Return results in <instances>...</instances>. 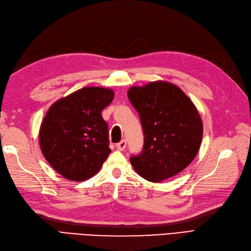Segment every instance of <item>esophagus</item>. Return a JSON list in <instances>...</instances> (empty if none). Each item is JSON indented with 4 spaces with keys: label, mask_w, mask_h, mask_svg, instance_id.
<instances>
[{
    "label": "esophagus",
    "mask_w": 251,
    "mask_h": 251,
    "mask_svg": "<svg viewBox=\"0 0 251 251\" xmlns=\"http://www.w3.org/2000/svg\"><path fill=\"white\" fill-rule=\"evenodd\" d=\"M116 147L118 150H125L126 147V140H122L121 142H119L118 144L116 145Z\"/></svg>",
    "instance_id": "34e87169"
}]
</instances>
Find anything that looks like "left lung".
<instances>
[{"label":"left lung","mask_w":251,"mask_h":251,"mask_svg":"<svg viewBox=\"0 0 251 251\" xmlns=\"http://www.w3.org/2000/svg\"><path fill=\"white\" fill-rule=\"evenodd\" d=\"M127 97L140 115L144 146L130 158L133 169L145 179L162 181L192 162L201 146V117L181 89L154 81L132 87Z\"/></svg>","instance_id":"8db88e82"}]
</instances>
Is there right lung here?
Returning <instances> with one entry per match:
<instances>
[{
  "label": "right lung",
  "mask_w": 251,
  "mask_h": 251,
  "mask_svg": "<svg viewBox=\"0 0 251 251\" xmlns=\"http://www.w3.org/2000/svg\"><path fill=\"white\" fill-rule=\"evenodd\" d=\"M114 99L106 88L85 87L51 105L40 130V145L48 163L66 179L94 176L110 153L108 126L102 110Z\"/></svg>",
  "instance_id": "1"
}]
</instances>
